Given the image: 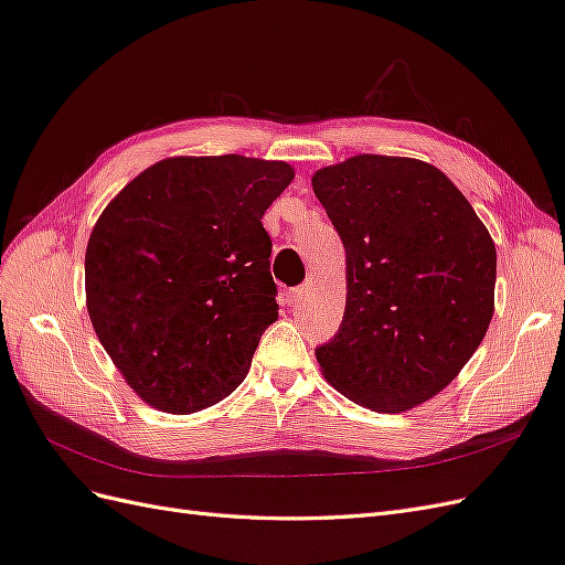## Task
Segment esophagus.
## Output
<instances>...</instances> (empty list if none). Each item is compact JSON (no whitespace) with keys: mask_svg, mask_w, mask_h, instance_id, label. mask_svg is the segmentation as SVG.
I'll list each match as a JSON object with an SVG mask.
<instances>
[{"mask_svg":"<svg viewBox=\"0 0 565 565\" xmlns=\"http://www.w3.org/2000/svg\"><path fill=\"white\" fill-rule=\"evenodd\" d=\"M301 297H303V287H292V289H287V292H285V301L289 306H297L301 301Z\"/></svg>","mask_w":565,"mask_h":565,"instance_id":"obj_1","label":"esophagus"}]
</instances>
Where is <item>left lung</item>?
<instances>
[{"label": "left lung", "mask_w": 565, "mask_h": 565, "mask_svg": "<svg viewBox=\"0 0 565 565\" xmlns=\"http://www.w3.org/2000/svg\"><path fill=\"white\" fill-rule=\"evenodd\" d=\"M311 183L347 249V311L316 349L324 380L374 413L434 398L488 332L498 273L488 228L422 160L355 156Z\"/></svg>", "instance_id": "left-lung-1"}]
</instances>
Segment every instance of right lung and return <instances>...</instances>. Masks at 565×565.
Here are the masks:
<instances>
[{
  "mask_svg": "<svg viewBox=\"0 0 565 565\" xmlns=\"http://www.w3.org/2000/svg\"><path fill=\"white\" fill-rule=\"evenodd\" d=\"M287 162L167 158L98 216L84 256L98 341L139 396L172 415L233 393L278 320L262 216Z\"/></svg>",
  "mask_w": 565,
  "mask_h": 565,
  "instance_id": "right-lung-1",
  "label": "right lung"
}]
</instances>
